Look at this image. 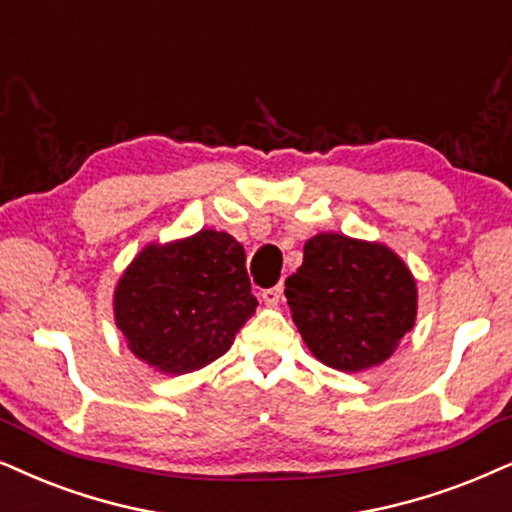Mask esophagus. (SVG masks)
<instances>
[{
	"label": "esophagus",
	"mask_w": 512,
	"mask_h": 512,
	"mask_svg": "<svg viewBox=\"0 0 512 512\" xmlns=\"http://www.w3.org/2000/svg\"><path fill=\"white\" fill-rule=\"evenodd\" d=\"M282 294H284V287L282 284H275V287H270V289H263V294H261V298L268 305H277L282 301Z\"/></svg>",
	"instance_id": "esophagus-1"
}]
</instances>
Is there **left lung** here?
I'll list each match as a JSON object with an SVG mask.
<instances>
[{
    "label": "left lung",
    "mask_w": 512,
    "mask_h": 512,
    "mask_svg": "<svg viewBox=\"0 0 512 512\" xmlns=\"http://www.w3.org/2000/svg\"><path fill=\"white\" fill-rule=\"evenodd\" d=\"M294 324L317 360L338 371L386 362L416 320V282L381 244L324 232L305 242L284 284Z\"/></svg>",
    "instance_id": "left-lung-1"
}]
</instances>
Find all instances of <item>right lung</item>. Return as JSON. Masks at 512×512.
<instances>
[{
    "instance_id": "1",
    "label": "right lung",
    "mask_w": 512,
    "mask_h": 512,
    "mask_svg": "<svg viewBox=\"0 0 512 512\" xmlns=\"http://www.w3.org/2000/svg\"><path fill=\"white\" fill-rule=\"evenodd\" d=\"M244 263L242 244L216 230L143 249L115 291L131 353L164 374L218 360L258 305Z\"/></svg>"
}]
</instances>
